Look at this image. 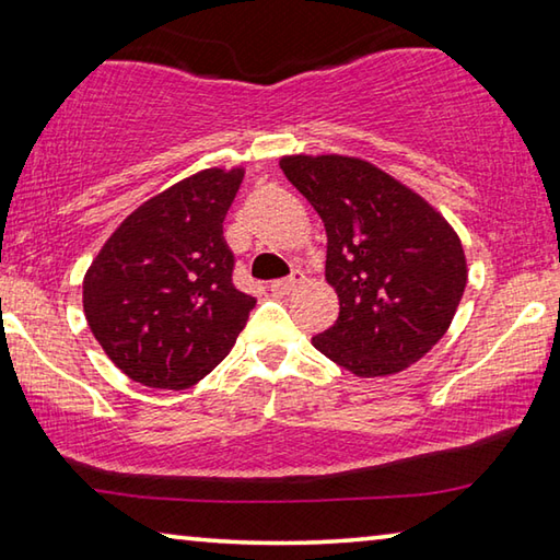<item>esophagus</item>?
Returning a JSON list of instances; mask_svg holds the SVG:
<instances>
[{
  "instance_id": "1",
  "label": "esophagus",
  "mask_w": 560,
  "mask_h": 560,
  "mask_svg": "<svg viewBox=\"0 0 560 560\" xmlns=\"http://www.w3.org/2000/svg\"><path fill=\"white\" fill-rule=\"evenodd\" d=\"M303 283V271H293L291 277H287V279H279V281H273L271 283V293H277V296H289V293H293L296 291L299 287Z\"/></svg>"
}]
</instances>
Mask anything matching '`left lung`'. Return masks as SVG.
I'll return each instance as SVG.
<instances>
[{
    "mask_svg": "<svg viewBox=\"0 0 560 560\" xmlns=\"http://www.w3.org/2000/svg\"><path fill=\"white\" fill-rule=\"evenodd\" d=\"M289 183L326 226L336 324L311 338L360 377L400 373L450 328L467 287L459 236L383 170L343 155L281 158Z\"/></svg>",
    "mask_w": 560,
    "mask_h": 560,
    "instance_id": "obj_1",
    "label": "left lung"
}]
</instances>
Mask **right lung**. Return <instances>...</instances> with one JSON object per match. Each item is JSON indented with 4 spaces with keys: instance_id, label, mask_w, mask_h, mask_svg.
<instances>
[{
    "instance_id": "obj_1",
    "label": "right lung",
    "mask_w": 560,
    "mask_h": 560,
    "mask_svg": "<svg viewBox=\"0 0 560 560\" xmlns=\"http://www.w3.org/2000/svg\"><path fill=\"white\" fill-rule=\"evenodd\" d=\"M244 170H202L126 217L83 279L93 336L130 381L183 390L220 365L257 299L222 222Z\"/></svg>"
}]
</instances>
